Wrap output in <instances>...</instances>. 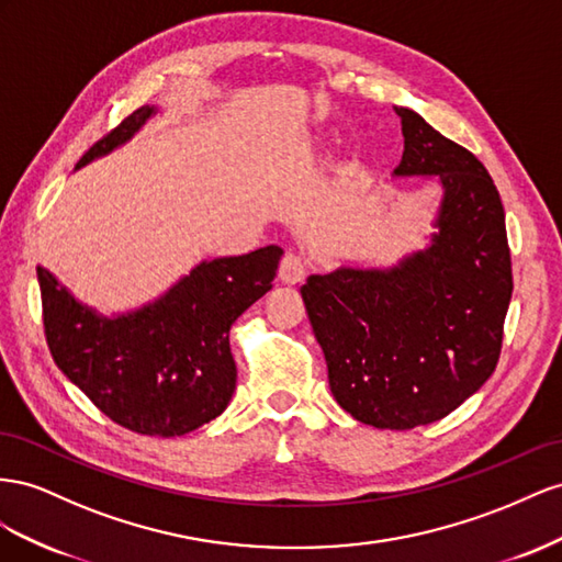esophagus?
Masks as SVG:
<instances>
[{
    "mask_svg": "<svg viewBox=\"0 0 562 562\" xmlns=\"http://www.w3.org/2000/svg\"><path fill=\"white\" fill-rule=\"evenodd\" d=\"M306 261L301 259L299 254H286L282 263H280V280L284 284H299L303 278H306Z\"/></svg>",
    "mask_w": 562,
    "mask_h": 562,
    "instance_id": "1",
    "label": "esophagus"
}]
</instances>
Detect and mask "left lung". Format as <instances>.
Here are the masks:
<instances>
[{
	"label": "left lung",
	"mask_w": 562,
	"mask_h": 562,
	"mask_svg": "<svg viewBox=\"0 0 562 562\" xmlns=\"http://www.w3.org/2000/svg\"><path fill=\"white\" fill-rule=\"evenodd\" d=\"M393 179L440 186L428 245L391 266H339L301 286L331 395L352 419L407 430L492 376L513 292L499 190L477 157L409 108Z\"/></svg>",
	"instance_id": "1"
}]
</instances>
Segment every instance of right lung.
<instances>
[{
	"label": "right lung",
	"instance_id": "right-lung-1",
	"mask_svg": "<svg viewBox=\"0 0 562 562\" xmlns=\"http://www.w3.org/2000/svg\"><path fill=\"white\" fill-rule=\"evenodd\" d=\"M157 112H132L75 171L130 143ZM280 259L278 245L204 259L157 299L112 315L87 306L37 266L54 362L115 424L140 436H186L228 407L237 379L231 327L272 290Z\"/></svg>",
	"mask_w": 562,
	"mask_h": 562
}]
</instances>
